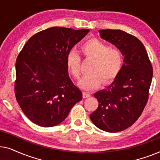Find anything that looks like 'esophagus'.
<instances>
[{
	"mask_svg": "<svg viewBox=\"0 0 160 160\" xmlns=\"http://www.w3.org/2000/svg\"><path fill=\"white\" fill-rule=\"evenodd\" d=\"M91 96L90 94H89V92H83V98H88Z\"/></svg>",
	"mask_w": 160,
	"mask_h": 160,
	"instance_id": "34e87169",
	"label": "esophagus"
}]
</instances>
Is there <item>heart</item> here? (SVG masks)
<instances>
[{"label":"heart","mask_w":160,"mask_h":160,"mask_svg":"<svg viewBox=\"0 0 160 160\" xmlns=\"http://www.w3.org/2000/svg\"><path fill=\"white\" fill-rule=\"evenodd\" d=\"M81 52L86 59L91 60L89 73L83 76L78 86L85 90H92L100 86L102 80L108 83L119 73L123 63V53L118 48L110 46L99 39L93 38L83 43ZM66 66L76 78L81 75V58L74 51L68 52Z\"/></svg>","instance_id":"heart-1"}]
</instances>
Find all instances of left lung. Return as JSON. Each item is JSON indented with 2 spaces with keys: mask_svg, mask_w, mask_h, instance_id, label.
Listing matches in <instances>:
<instances>
[{
  "mask_svg": "<svg viewBox=\"0 0 160 160\" xmlns=\"http://www.w3.org/2000/svg\"><path fill=\"white\" fill-rule=\"evenodd\" d=\"M100 36L119 48L124 64L110 86L94 96L99 102L90 114L100 130L117 132L132 126L141 115L148 99L153 68L147 52L136 37L120 30H100Z\"/></svg>",
  "mask_w": 160,
  "mask_h": 160,
  "instance_id": "obj_1",
  "label": "left lung"
}]
</instances>
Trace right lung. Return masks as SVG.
Here are the masks:
<instances>
[{
    "label": "right lung",
    "instance_id": "obj_1",
    "mask_svg": "<svg viewBox=\"0 0 160 160\" xmlns=\"http://www.w3.org/2000/svg\"><path fill=\"white\" fill-rule=\"evenodd\" d=\"M89 30L53 27L27 41L16 62L14 92L23 113L37 125L61 123L82 93L69 77L66 57Z\"/></svg>",
    "mask_w": 160,
    "mask_h": 160
}]
</instances>
